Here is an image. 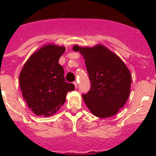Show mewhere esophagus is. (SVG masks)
I'll return each instance as SVG.
<instances>
[{"mask_svg":"<svg viewBox=\"0 0 156 156\" xmlns=\"http://www.w3.org/2000/svg\"><path fill=\"white\" fill-rule=\"evenodd\" d=\"M73 84H74V86H75V87L77 88V87H78V83H77L76 81H74Z\"/></svg>","mask_w":156,"mask_h":156,"instance_id":"1","label":"esophagus"}]
</instances>
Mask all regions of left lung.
<instances>
[{
	"label": "left lung",
	"instance_id": "left-lung-1",
	"mask_svg": "<svg viewBox=\"0 0 156 156\" xmlns=\"http://www.w3.org/2000/svg\"><path fill=\"white\" fill-rule=\"evenodd\" d=\"M85 59L91 83L90 90L82 95L91 113L99 118L112 116L123 107L129 98L131 75L122 59L106 47L74 45Z\"/></svg>",
	"mask_w": 156,
	"mask_h": 156
}]
</instances>
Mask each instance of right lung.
<instances>
[{"instance_id":"1","label":"right lung","mask_w":156,"mask_h":156,"mask_svg":"<svg viewBox=\"0 0 156 156\" xmlns=\"http://www.w3.org/2000/svg\"><path fill=\"white\" fill-rule=\"evenodd\" d=\"M66 48L46 44L34 52L19 75V85L29 108L37 115L50 116L66 101V94L75 89L66 82L58 60Z\"/></svg>"}]
</instances>
